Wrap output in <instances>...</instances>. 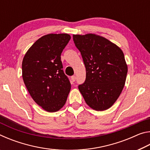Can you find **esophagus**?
<instances>
[{"mask_svg": "<svg viewBox=\"0 0 150 150\" xmlns=\"http://www.w3.org/2000/svg\"><path fill=\"white\" fill-rule=\"evenodd\" d=\"M75 79H76V77H75V75L74 76H72V77H71V80L72 82H75Z\"/></svg>", "mask_w": 150, "mask_h": 150, "instance_id": "obj_1", "label": "esophagus"}]
</instances>
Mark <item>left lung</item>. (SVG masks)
Wrapping results in <instances>:
<instances>
[{
  "mask_svg": "<svg viewBox=\"0 0 150 150\" xmlns=\"http://www.w3.org/2000/svg\"><path fill=\"white\" fill-rule=\"evenodd\" d=\"M73 39L86 68V79L79 90L91 108L107 110L125 85L128 66L124 53L114 43L95 34H73Z\"/></svg>",
  "mask_w": 150,
  "mask_h": 150,
  "instance_id": "1",
  "label": "left lung"
}]
</instances>
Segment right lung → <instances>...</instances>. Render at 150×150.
Segmentation results:
<instances>
[{"label": "right lung", "instance_id": "1", "mask_svg": "<svg viewBox=\"0 0 150 150\" xmlns=\"http://www.w3.org/2000/svg\"><path fill=\"white\" fill-rule=\"evenodd\" d=\"M70 39L67 34L45 35L30 47L22 61V78L30 96L50 112L64 106L71 89L61 61Z\"/></svg>", "mask_w": 150, "mask_h": 150}]
</instances>
